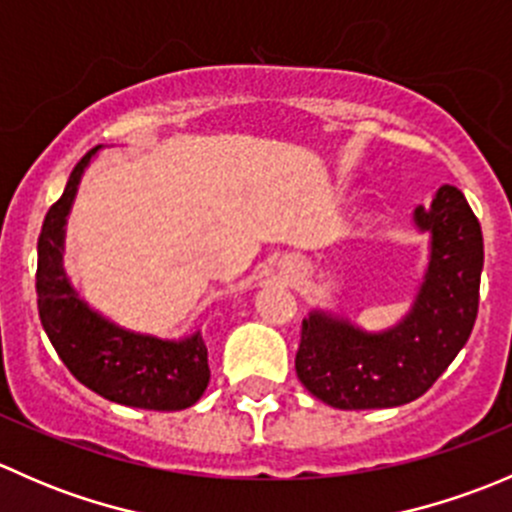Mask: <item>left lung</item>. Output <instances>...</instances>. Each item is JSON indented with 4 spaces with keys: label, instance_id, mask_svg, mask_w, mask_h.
I'll use <instances>...</instances> for the list:
<instances>
[{
    "label": "left lung",
    "instance_id": "left-lung-1",
    "mask_svg": "<svg viewBox=\"0 0 512 512\" xmlns=\"http://www.w3.org/2000/svg\"><path fill=\"white\" fill-rule=\"evenodd\" d=\"M431 235L426 275L409 314L384 332L314 309L302 322L297 369L312 396L334 409H391L426 394L466 347L478 314L483 232L466 195L441 185L414 210Z\"/></svg>",
    "mask_w": 512,
    "mask_h": 512
}]
</instances>
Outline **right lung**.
<instances>
[{
	"mask_svg": "<svg viewBox=\"0 0 512 512\" xmlns=\"http://www.w3.org/2000/svg\"><path fill=\"white\" fill-rule=\"evenodd\" d=\"M98 148L71 170L64 195L46 213L39 235L36 302L49 342L66 369L98 396L148 411H180L203 396L210 381L203 334L160 339L123 329L91 309L64 272L66 218L81 175Z\"/></svg>",
	"mask_w": 512,
	"mask_h": 512,
	"instance_id": "1",
	"label": "right lung"
}]
</instances>
